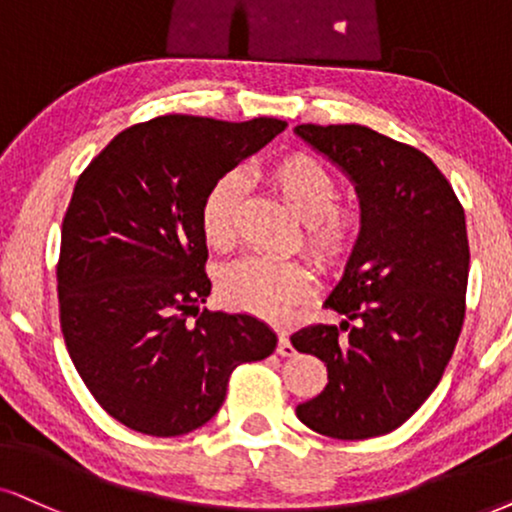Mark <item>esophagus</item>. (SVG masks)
I'll return each mask as SVG.
<instances>
[{"label": "esophagus", "instance_id": "esophagus-1", "mask_svg": "<svg viewBox=\"0 0 512 512\" xmlns=\"http://www.w3.org/2000/svg\"><path fill=\"white\" fill-rule=\"evenodd\" d=\"M276 352L281 354V357H293V354H295V347L290 345L288 331H283V328H278V347H276Z\"/></svg>", "mask_w": 512, "mask_h": 512}]
</instances>
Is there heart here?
<instances>
[{"mask_svg": "<svg viewBox=\"0 0 512 512\" xmlns=\"http://www.w3.org/2000/svg\"><path fill=\"white\" fill-rule=\"evenodd\" d=\"M269 181L304 222V245L326 267L340 264L359 241V217L338 208V181L312 155L293 153L269 170ZM243 198V179L222 174L200 203V231L215 250L231 248ZM312 288V271L297 260L250 255L229 264L219 276V295L234 309L283 319Z\"/></svg>", "mask_w": 512, "mask_h": 512, "instance_id": "heart-1", "label": "heart"}]
</instances>
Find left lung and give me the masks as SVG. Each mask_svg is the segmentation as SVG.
Instances as JSON below:
<instances>
[{
    "label": "left lung",
    "instance_id": "1",
    "mask_svg": "<svg viewBox=\"0 0 512 512\" xmlns=\"http://www.w3.org/2000/svg\"><path fill=\"white\" fill-rule=\"evenodd\" d=\"M295 134L347 174L361 208L359 241L326 300L345 319L290 335L328 368V385L295 413L333 439L387 435L439 385L461 335L463 205L428 155L385 134L361 125H297Z\"/></svg>",
    "mask_w": 512,
    "mask_h": 512
}]
</instances>
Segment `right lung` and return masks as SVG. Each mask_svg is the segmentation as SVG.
Segmentation results:
<instances>
[{"mask_svg":"<svg viewBox=\"0 0 512 512\" xmlns=\"http://www.w3.org/2000/svg\"><path fill=\"white\" fill-rule=\"evenodd\" d=\"M286 127L163 115L120 132L77 179L56 267L61 331L87 390L129 430L200 428L234 368L276 349L255 316L200 312L212 288L200 203Z\"/></svg>","mask_w":512,"mask_h":512,"instance_id":"obj_1","label":"right lung"}]
</instances>
